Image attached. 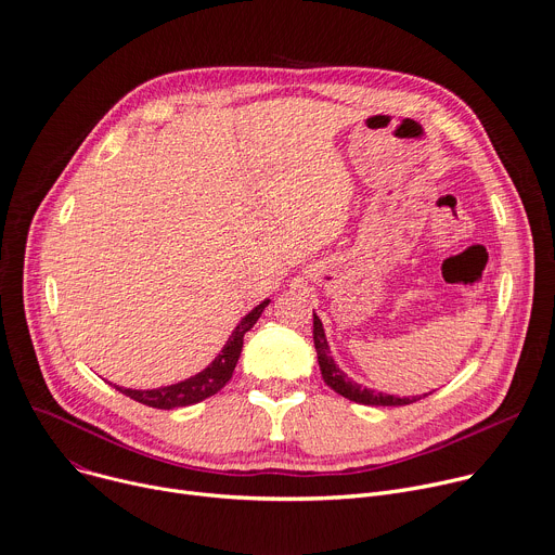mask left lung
Here are the masks:
<instances>
[{"mask_svg": "<svg viewBox=\"0 0 555 555\" xmlns=\"http://www.w3.org/2000/svg\"><path fill=\"white\" fill-rule=\"evenodd\" d=\"M314 347H317V357H319V367H321V374H323V380L340 396L354 400V402H361V405H380V408H396V405H410V402H416L421 400V396H412V398H405V396H393V393H383V391H374L370 387H363L359 383L351 380L336 363L334 359L330 357V345H327V338H325V330H323V323L321 319L314 314ZM427 396V393H425Z\"/></svg>", "mask_w": 555, "mask_h": 555, "instance_id": "1", "label": "left lung"}]
</instances>
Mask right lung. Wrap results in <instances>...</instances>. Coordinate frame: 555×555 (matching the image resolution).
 I'll list each match as a JSON object with an SVG mask.
<instances>
[{"mask_svg": "<svg viewBox=\"0 0 555 555\" xmlns=\"http://www.w3.org/2000/svg\"><path fill=\"white\" fill-rule=\"evenodd\" d=\"M268 306H270V298H266L263 304H259L255 310L247 312L238 321L232 336L223 345L221 354L204 372H198L181 383L159 387V389H126L119 385H115V389H119L121 393L130 396L137 402H143V405H147V408H157V410L188 408V405H194V402L206 400L208 396L223 389L225 383L232 378V372L236 367V361H238L241 349H243V336H245V332L255 327V323L259 321V317L263 314V310Z\"/></svg>", "mask_w": 555, "mask_h": 555, "instance_id": "obj_1", "label": "right lung"}]
</instances>
